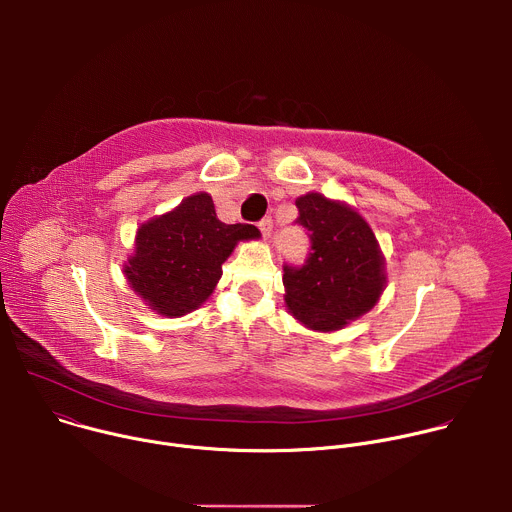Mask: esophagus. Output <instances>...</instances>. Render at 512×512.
<instances>
[{"label": "esophagus", "mask_w": 512, "mask_h": 512, "mask_svg": "<svg viewBox=\"0 0 512 512\" xmlns=\"http://www.w3.org/2000/svg\"><path fill=\"white\" fill-rule=\"evenodd\" d=\"M259 231H261V235H263V239L267 241L269 237H271V231H273V223H271V218H263V221H259Z\"/></svg>", "instance_id": "esophagus-1"}]
</instances>
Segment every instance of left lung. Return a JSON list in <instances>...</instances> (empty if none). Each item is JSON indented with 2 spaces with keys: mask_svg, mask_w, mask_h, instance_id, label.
I'll return each instance as SVG.
<instances>
[{
  "mask_svg": "<svg viewBox=\"0 0 512 512\" xmlns=\"http://www.w3.org/2000/svg\"><path fill=\"white\" fill-rule=\"evenodd\" d=\"M296 206L312 247L304 265H283L285 304L306 328L334 332L375 308L387 283L385 257L369 223L346 202L308 192Z\"/></svg>",
  "mask_w": 512,
  "mask_h": 512,
  "instance_id": "left-lung-1",
  "label": "left lung"
}]
</instances>
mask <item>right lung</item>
<instances>
[{"mask_svg": "<svg viewBox=\"0 0 512 512\" xmlns=\"http://www.w3.org/2000/svg\"><path fill=\"white\" fill-rule=\"evenodd\" d=\"M259 237L253 225L218 221L210 194L196 192L137 229L123 273L154 312L178 318L210 298L237 243Z\"/></svg>", "mask_w": 512, "mask_h": 512, "instance_id": "1", "label": "right lung"}]
</instances>
